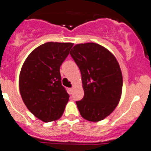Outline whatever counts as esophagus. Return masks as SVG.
<instances>
[{
	"mask_svg": "<svg viewBox=\"0 0 151 151\" xmlns=\"http://www.w3.org/2000/svg\"><path fill=\"white\" fill-rule=\"evenodd\" d=\"M68 91H69V93H72L73 88H68Z\"/></svg>",
	"mask_w": 151,
	"mask_h": 151,
	"instance_id": "esophagus-1",
	"label": "esophagus"
}]
</instances>
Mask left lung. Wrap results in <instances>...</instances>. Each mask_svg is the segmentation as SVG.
<instances>
[{"mask_svg": "<svg viewBox=\"0 0 151 151\" xmlns=\"http://www.w3.org/2000/svg\"><path fill=\"white\" fill-rule=\"evenodd\" d=\"M82 75L84 96L77 101L80 115L91 122L111 114L120 99L122 75L115 57L94 43L77 44L70 52Z\"/></svg>", "mask_w": 151, "mask_h": 151, "instance_id": "1", "label": "left lung"}]
</instances>
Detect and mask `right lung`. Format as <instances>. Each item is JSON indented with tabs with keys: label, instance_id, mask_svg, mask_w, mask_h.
<instances>
[{
	"label": "right lung",
	"instance_id": "1",
	"mask_svg": "<svg viewBox=\"0 0 151 151\" xmlns=\"http://www.w3.org/2000/svg\"><path fill=\"white\" fill-rule=\"evenodd\" d=\"M73 45L44 43L28 56L22 66L19 78L21 97L28 109L44 122L59 119L69 99L61 83L60 67Z\"/></svg>",
	"mask_w": 151,
	"mask_h": 151
}]
</instances>
